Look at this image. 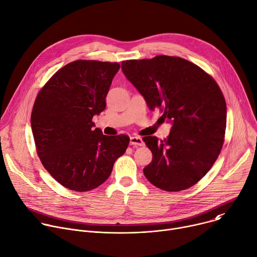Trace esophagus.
<instances>
[{"mask_svg":"<svg viewBox=\"0 0 257 257\" xmlns=\"http://www.w3.org/2000/svg\"><path fill=\"white\" fill-rule=\"evenodd\" d=\"M130 145L134 146V147H143V146H145V143H144L142 137L132 136V137H130Z\"/></svg>","mask_w":257,"mask_h":257,"instance_id":"esophagus-1","label":"esophagus"}]
</instances>
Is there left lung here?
Returning <instances> with one entry per match:
<instances>
[{"mask_svg": "<svg viewBox=\"0 0 257 257\" xmlns=\"http://www.w3.org/2000/svg\"><path fill=\"white\" fill-rule=\"evenodd\" d=\"M122 72L150 109L160 108L172 124L163 141L143 138L153 154L146 177L163 191L191 188L212 167L223 145L226 104L220 88L201 67L175 56L126 60Z\"/></svg>", "mask_w": 257, "mask_h": 257, "instance_id": "left-lung-1", "label": "left lung"}]
</instances>
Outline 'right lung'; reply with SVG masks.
<instances>
[{
    "instance_id": "obj_1",
    "label": "right lung",
    "mask_w": 257,
    "mask_h": 257,
    "mask_svg": "<svg viewBox=\"0 0 257 257\" xmlns=\"http://www.w3.org/2000/svg\"><path fill=\"white\" fill-rule=\"evenodd\" d=\"M116 62L77 60L64 65L41 89L32 111L38 156L65 188L87 192L102 184L129 137L103 135L92 118L104 110Z\"/></svg>"
}]
</instances>
